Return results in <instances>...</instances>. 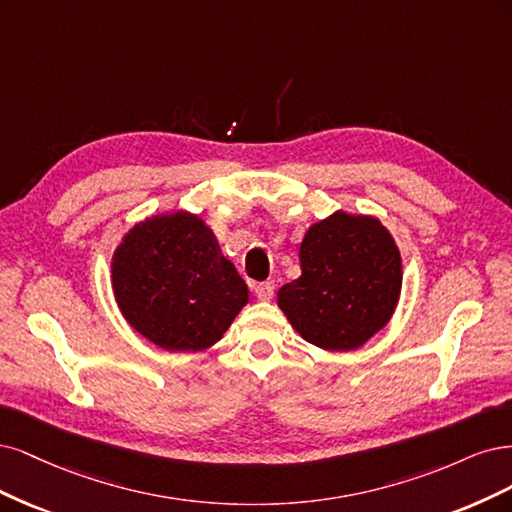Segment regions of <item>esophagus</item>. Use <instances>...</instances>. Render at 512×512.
<instances>
[{"label": "esophagus", "mask_w": 512, "mask_h": 512, "mask_svg": "<svg viewBox=\"0 0 512 512\" xmlns=\"http://www.w3.org/2000/svg\"><path fill=\"white\" fill-rule=\"evenodd\" d=\"M253 293H255L257 300L268 302L272 295H274V283H272V280H263V283H255L253 285Z\"/></svg>", "instance_id": "1"}]
</instances>
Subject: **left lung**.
Masks as SVG:
<instances>
[{"instance_id":"left-lung-1","label":"left lung","mask_w":512,"mask_h":512,"mask_svg":"<svg viewBox=\"0 0 512 512\" xmlns=\"http://www.w3.org/2000/svg\"><path fill=\"white\" fill-rule=\"evenodd\" d=\"M300 278L276 293V306L306 342L355 351L391 321L402 293V255L374 214L336 210L300 242Z\"/></svg>"}]
</instances>
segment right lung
<instances>
[{
  "instance_id": "add662e5",
  "label": "right lung",
  "mask_w": 512,
  "mask_h": 512,
  "mask_svg": "<svg viewBox=\"0 0 512 512\" xmlns=\"http://www.w3.org/2000/svg\"><path fill=\"white\" fill-rule=\"evenodd\" d=\"M110 283L123 319L170 353L210 349L249 304L210 225L183 208L129 229L112 253Z\"/></svg>"
}]
</instances>
